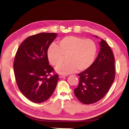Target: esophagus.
<instances>
[{
    "instance_id": "34e87169",
    "label": "esophagus",
    "mask_w": 129,
    "mask_h": 129,
    "mask_svg": "<svg viewBox=\"0 0 129 129\" xmlns=\"http://www.w3.org/2000/svg\"><path fill=\"white\" fill-rule=\"evenodd\" d=\"M67 76H64V75H59V76H58V77H59L60 78H64L65 77H66Z\"/></svg>"
}]
</instances>
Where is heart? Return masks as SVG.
<instances>
[{
	"label": "heart",
	"instance_id": "1",
	"mask_svg": "<svg viewBox=\"0 0 129 129\" xmlns=\"http://www.w3.org/2000/svg\"><path fill=\"white\" fill-rule=\"evenodd\" d=\"M97 53V45L90 39L74 36H66L58 41V46L51 44L47 54L50 64L56 66L62 61L63 55H67L68 61L57 66V72L62 75L82 72L91 67Z\"/></svg>",
	"mask_w": 129,
	"mask_h": 129
}]
</instances>
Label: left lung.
<instances>
[{
  "label": "left lung",
  "instance_id": "1",
  "mask_svg": "<svg viewBox=\"0 0 129 129\" xmlns=\"http://www.w3.org/2000/svg\"><path fill=\"white\" fill-rule=\"evenodd\" d=\"M100 45L97 57L90 68L78 74L79 84L74 89L76 97L84 104H92L101 100L115 78L114 57L112 49L103 39H101Z\"/></svg>",
  "mask_w": 129,
  "mask_h": 129
}]
</instances>
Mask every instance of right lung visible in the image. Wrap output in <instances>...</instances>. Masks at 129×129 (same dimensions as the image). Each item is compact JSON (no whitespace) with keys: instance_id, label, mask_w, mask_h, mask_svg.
<instances>
[{"instance_id":"1","label":"right lung","mask_w":129,"mask_h":129,"mask_svg":"<svg viewBox=\"0 0 129 129\" xmlns=\"http://www.w3.org/2000/svg\"><path fill=\"white\" fill-rule=\"evenodd\" d=\"M56 36V33H40L28 37L15 55L14 68L17 86L23 94L35 103L47 101L57 84L58 75H51L54 69L49 65L47 54Z\"/></svg>"}]
</instances>
